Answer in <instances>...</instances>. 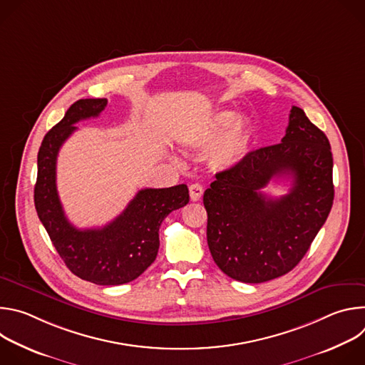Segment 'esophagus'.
<instances>
[{"instance_id": "1", "label": "esophagus", "mask_w": 365, "mask_h": 365, "mask_svg": "<svg viewBox=\"0 0 365 365\" xmlns=\"http://www.w3.org/2000/svg\"><path fill=\"white\" fill-rule=\"evenodd\" d=\"M189 195H190V200L196 202V200H199L202 197L203 187L200 185H197V183H193V185L189 186Z\"/></svg>"}]
</instances>
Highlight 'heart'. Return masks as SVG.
<instances>
[{"label":"heart","mask_w":365,"mask_h":365,"mask_svg":"<svg viewBox=\"0 0 365 365\" xmlns=\"http://www.w3.org/2000/svg\"><path fill=\"white\" fill-rule=\"evenodd\" d=\"M179 144L187 151L210 147L207 162L215 170H230L238 166L248 154L251 128L238 111L221 108L178 135Z\"/></svg>","instance_id":"obj_1"}]
</instances>
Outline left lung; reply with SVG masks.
I'll return each mask as SVG.
<instances>
[{"label":"left lung","mask_w":365,"mask_h":365,"mask_svg":"<svg viewBox=\"0 0 365 365\" xmlns=\"http://www.w3.org/2000/svg\"><path fill=\"white\" fill-rule=\"evenodd\" d=\"M332 153L324 131L292 107L282 143L250 151L215 175L203 193L206 238L217 266L242 283H263L293 270L325 224L334 203ZM290 175L280 198L261 189Z\"/></svg>","instance_id":"obj_1"}]
</instances>
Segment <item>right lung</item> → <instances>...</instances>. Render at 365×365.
Masks as SVG:
<instances>
[{
	"label": "right lung",
	"instance_id": "obj_1",
	"mask_svg": "<svg viewBox=\"0 0 365 365\" xmlns=\"http://www.w3.org/2000/svg\"><path fill=\"white\" fill-rule=\"evenodd\" d=\"M106 98L79 99L43 138L37 154L34 205L37 215L68 269L82 280L117 286L147 270L159 251L163 220L189 202L186 185L141 189L114 221L102 228L78 230L65 217L56 187L58 153L81 120L98 117Z\"/></svg>",
	"mask_w": 365,
	"mask_h": 365
}]
</instances>
